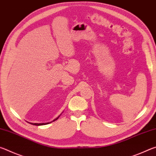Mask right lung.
Wrapping results in <instances>:
<instances>
[{
	"instance_id": "obj_1",
	"label": "right lung",
	"mask_w": 156,
	"mask_h": 156,
	"mask_svg": "<svg viewBox=\"0 0 156 156\" xmlns=\"http://www.w3.org/2000/svg\"><path fill=\"white\" fill-rule=\"evenodd\" d=\"M60 116V115H59ZM59 116L57 118H56V119H54V120L52 121V122H54V121H55V120H56L58 118H59ZM51 122H47V123H31V122H29V123H30V124H31V125H36V126H40V125H47V124H49V123H51Z\"/></svg>"
}]
</instances>
